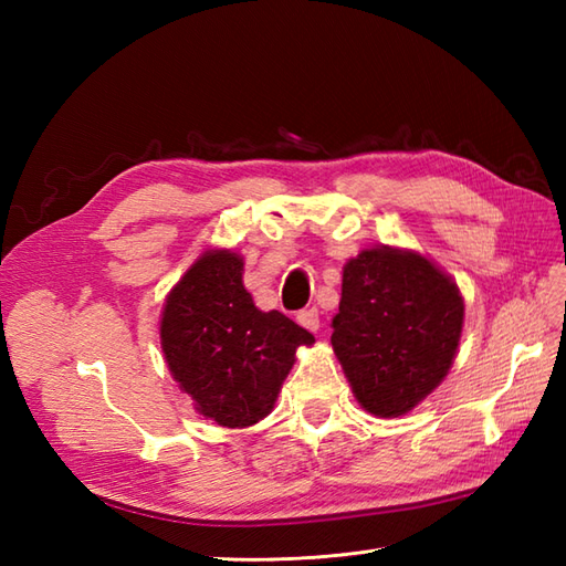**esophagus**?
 <instances>
[{
  "instance_id": "1",
  "label": "esophagus",
  "mask_w": 566,
  "mask_h": 566,
  "mask_svg": "<svg viewBox=\"0 0 566 566\" xmlns=\"http://www.w3.org/2000/svg\"><path fill=\"white\" fill-rule=\"evenodd\" d=\"M298 323H302V326L306 328V331H318L321 328V316H318V308H306V311H298Z\"/></svg>"
}]
</instances>
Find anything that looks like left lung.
Segmentation results:
<instances>
[{"label":"left lung","mask_w":566,"mask_h":566,"mask_svg":"<svg viewBox=\"0 0 566 566\" xmlns=\"http://www.w3.org/2000/svg\"><path fill=\"white\" fill-rule=\"evenodd\" d=\"M462 321L448 274L418 252L381 245L345 264L331 343L365 411L396 418L448 375Z\"/></svg>","instance_id":"left-lung-1"}]
</instances>
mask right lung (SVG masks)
<instances>
[{
	"label": "right lung",
	"mask_w": 566,
	"mask_h": 566,
	"mask_svg": "<svg viewBox=\"0 0 566 566\" xmlns=\"http://www.w3.org/2000/svg\"><path fill=\"white\" fill-rule=\"evenodd\" d=\"M163 353L203 418L245 428L272 411L298 345L314 335L280 311H260L243 286V260L203 252L170 292Z\"/></svg>",
	"instance_id": "add662e5"
}]
</instances>
